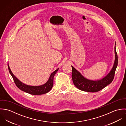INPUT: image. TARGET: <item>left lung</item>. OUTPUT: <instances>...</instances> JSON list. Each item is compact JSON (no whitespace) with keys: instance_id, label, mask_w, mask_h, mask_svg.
Returning <instances> with one entry per match:
<instances>
[{"instance_id":"1","label":"left lung","mask_w":126,"mask_h":126,"mask_svg":"<svg viewBox=\"0 0 126 126\" xmlns=\"http://www.w3.org/2000/svg\"><path fill=\"white\" fill-rule=\"evenodd\" d=\"M116 44V43H115ZM115 60L112 68L108 74L102 79L92 80L84 78L79 72L72 66V79L75 86L79 90L88 92H96L110 84L113 79L118 64V57L114 47Z\"/></svg>"}]
</instances>
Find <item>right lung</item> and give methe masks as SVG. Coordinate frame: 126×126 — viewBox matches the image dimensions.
Masks as SVG:
<instances>
[{"mask_svg": "<svg viewBox=\"0 0 126 126\" xmlns=\"http://www.w3.org/2000/svg\"><path fill=\"white\" fill-rule=\"evenodd\" d=\"M8 66L9 72L12 76L15 83H16V86L18 88L25 92L33 95L43 94H46L50 91V90L52 89L53 85V78L54 76L59 69V68L57 69L55 71H54V72H52L48 80L44 84L40 86H30L22 82L13 74L9 67L8 63Z\"/></svg>", "mask_w": 126, "mask_h": 126, "instance_id": "1", "label": "right lung"}]
</instances>
